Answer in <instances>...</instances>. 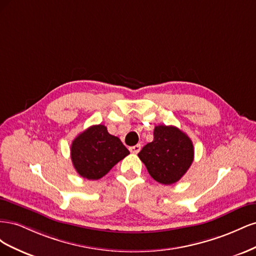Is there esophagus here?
Wrapping results in <instances>:
<instances>
[{
  "label": "esophagus",
  "instance_id": "1",
  "mask_svg": "<svg viewBox=\"0 0 256 256\" xmlns=\"http://www.w3.org/2000/svg\"><path fill=\"white\" fill-rule=\"evenodd\" d=\"M129 150L132 152V154H138V152L141 150V145L140 144H136L134 146H131L130 148H129Z\"/></svg>",
  "mask_w": 256,
  "mask_h": 256
}]
</instances>
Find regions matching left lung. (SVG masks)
<instances>
[{
	"label": "left lung",
	"instance_id": "1",
	"mask_svg": "<svg viewBox=\"0 0 256 256\" xmlns=\"http://www.w3.org/2000/svg\"><path fill=\"white\" fill-rule=\"evenodd\" d=\"M154 180L162 184L178 182L188 171L194 158L192 141L175 126L159 125L154 140L138 154Z\"/></svg>",
	"mask_w": 256,
	"mask_h": 256
}]
</instances>
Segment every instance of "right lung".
Returning <instances> with one entry per match:
<instances>
[{
  "label": "right lung",
  "instance_id": "right-lung-1",
  "mask_svg": "<svg viewBox=\"0 0 256 256\" xmlns=\"http://www.w3.org/2000/svg\"><path fill=\"white\" fill-rule=\"evenodd\" d=\"M130 152L104 125L84 130L72 143L70 154L76 171L90 180H97Z\"/></svg>",
  "mask_w": 256,
  "mask_h": 256
}]
</instances>
